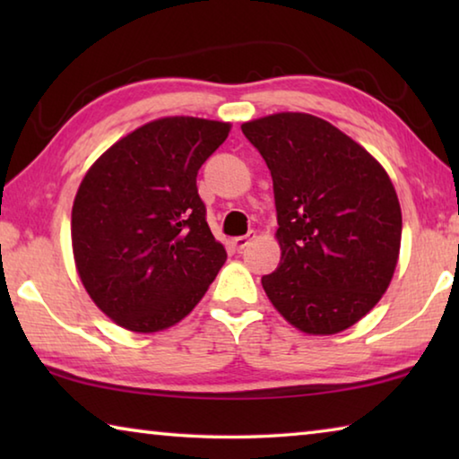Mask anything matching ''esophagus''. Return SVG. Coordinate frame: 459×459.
I'll list each match as a JSON object with an SVG mask.
<instances>
[{
	"instance_id": "1",
	"label": "esophagus",
	"mask_w": 459,
	"mask_h": 459,
	"mask_svg": "<svg viewBox=\"0 0 459 459\" xmlns=\"http://www.w3.org/2000/svg\"><path fill=\"white\" fill-rule=\"evenodd\" d=\"M253 238H255V232L248 230L245 237H235V238H232V247H235L237 251H243V248H245L248 243H251Z\"/></svg>"
}]
</instances>
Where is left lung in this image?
I'll return each instance as SVG.
<instances>
[{
    "label": "left lung",
    "mask_w": 459,
    "mask_h": 459,
    "mask_svg": "<svg viewBox=\"0 0 459 459\" xmlns=\"http://www.w3.org/2000/svg\"><path fill=\"white\" fill-rule=\"evenodd\" d=\"M273 178L281 261L261 283L306 333H336L367 316L391 283L401 206L383 166L307 113L243 123Z\"/></svg>",
    "instance_id": "left-lung-1"
}]
</instances>
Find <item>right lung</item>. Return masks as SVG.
Here are the masks:
<instances>
[{
	"instance_id": "obj_1",
	"label": "right lung",
	"mask_w": 459,
	"mask_h": 459,
	"mask_svg": "<svg viewBox=\"0 0 459 459\" xmlns=\"http://www.w3.org/2000/svg\"><path fill=\"white\" fill-rule=\"evenodd\" d=\"M230 126L196 117L147 123L100 155L73 206L81 281L131 332H158L188 316L227 261L196 186Z\"/></svg>"
}]
</instances>
